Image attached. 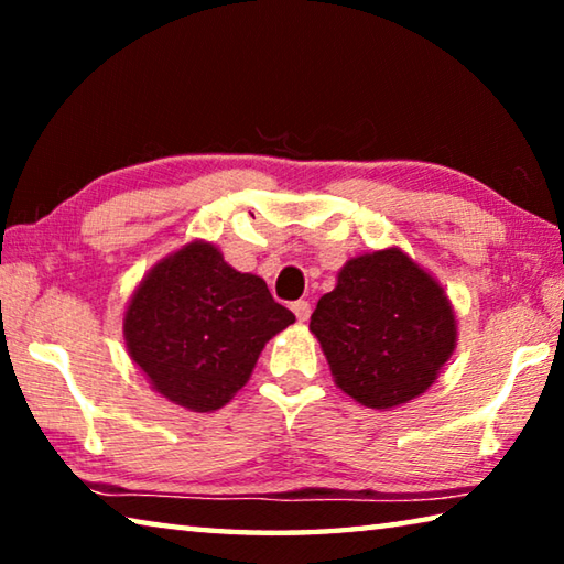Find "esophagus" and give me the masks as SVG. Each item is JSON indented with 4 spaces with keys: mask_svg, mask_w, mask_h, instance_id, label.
I'll list each match as a JSON object with an SVG mask.
<instances>
[{
    "mask_svg": "<svg viewBox=\"0 0 564 564\" xmlns=\"http://www.w3.org/2000/svg\"><path fill=\"white\" fill-rule=\"evenodd\" d=\"M291 311L295 313V318H299L301 323H305L311 318V303L308 301H295V303H291Z\"/></svg>",
    "mask_w": 564,
    "mask_h": 564,
    "instance_id": "obj_1",
    "label": "esophagus"
}]
</instances>
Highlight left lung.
Instances as JSON below:
<instances>
[{"mask_svg":"<svg viewBox=\"0 0 564 564\" xmlns=\"http://www.w3.org/2000/svg\"><path fill=\"white\" fill-rule=\"evenodd\" d=\"M333 380L356 403L398 408L423 395L457 343L451 299L400 248L346 261L311 316Z\"/></svg>","mask_w":564,"mask_h":564,"instance_id":"left-lung-1","label":"left lung"}]
</instances>
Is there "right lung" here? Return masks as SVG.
Listing matches in <instances>:
<instances>
[{"mask_svg":"<svg viewBox=\"0 0 564 564\" xmlns=\"http://www.w3.org/2000/svg\"><path fill=\"white\" fill-rule=\"evenodd\" d=\"M295 321L263 279L241 273L208 241L151 269L123 311V340L161 398L194 413L224 408L275 333Z\"/></svg>","mask_w":564,"mask_h":564,"instance_id":"obj_1","label":"right lung"}]
</instances>
